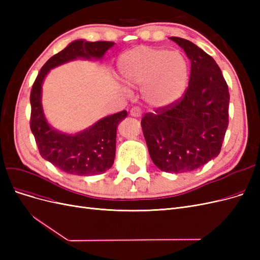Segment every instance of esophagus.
<instances>
[{
    "label": "esophagus",
    "instance_id": "34e87169",
    "mask_svg": "<svg viewBox=\"0 0 260 260\" xmlns=\"http://www.w3.org/2000/svg\"><path fill=\"white\" fill-rule=\"evenodd\" d=\"M130 115L133 117H141L142 116V111L139 107H132L130 111Z\"/></svg>",
    "mask_w": 260,
    "mask_h": 260
}]
</instances>
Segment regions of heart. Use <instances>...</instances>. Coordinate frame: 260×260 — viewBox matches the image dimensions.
Here are the masks:
<instances>
[{
  "label": "heart",
  "instance_id": "obj_1",
  "mask_svg": "<svg viewBox=\"0 0 260 260\" xmlns=\"http://www.w3.org/2000/svg\"><path fill=\"white\" fill-rule=\"evenodd\" d=\"M118 72L130 86H142L146 103L155 108L175 104L184 94L190 68L179 51L139 45L118 58Z\"/></svg>",
  "mask_w": 260,
  "mask_h": 260
}]
</instances>
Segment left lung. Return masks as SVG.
I'll list each match as a JSON object with an SVG mask.
<instances>
[{
    "label": "left lung",
    "mask_w": 260,
    "mask_h": 260,
    "mask_svg": "<svg viewBox=\"0 0 260 260\" xmlns=\"http://www.w3.org/2000/svg\"><path fill=\"white\" fill-rule=\"evenodd\" d=\"M191 61L183 98L141 120L153 162L161 171L198 169L220 153L229 124L230 94L215 59L193 42L171 37Z\"/></svg>",
    "instance_id": "obj_1"
}]
</instances>
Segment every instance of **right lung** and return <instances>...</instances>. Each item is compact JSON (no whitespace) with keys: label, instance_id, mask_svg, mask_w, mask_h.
Returning a JSON list of instances; mask_svg holds the SVG:
<instances>
[{"label":"right lung","instance_id":"add662e5","mask_svg":"<svg viewBox=\"0 0 260 260\" xmlns=\"http://www.w3.org/2000/svg\"><path fill=\"white\" fill-rule=\"evenodd\" d=\"M114 44L111 41L89 42L82 39L73 41L45 62L32 85L30 128L39 152L45 160L67 174L94 176L103 174L113 166L117 127L127 117V111L102 118L76 135H67L51 127L46 120L41 102L43 81L51 69L65 62L78 58L102 59Z\"/></svg>","mask_w":260,"mask_h":260}]
</instances>
